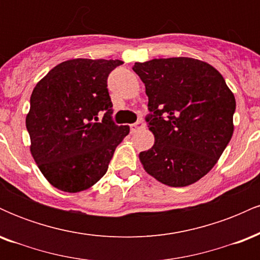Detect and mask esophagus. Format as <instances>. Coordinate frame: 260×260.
Listing matches in <instances>:
<instances>
[{
  "label": "esophagus",
  "mask_w": 260,
  "mask_h": 260,
  "mask_svg": "<svg viewBox=\"0 0 260 260\" xmlns=\"http://www.w3.org/2000/svg\"><path fill=\"white\" fill-rule=\"evenodd\" d=\"M144 128H145L144 122L138 121V122H136V123L131 124V132L136 133V132H138V131H140V129H144Z\"/></svg>",
  "instance_id": "esophagus-1"
}]
</instances>
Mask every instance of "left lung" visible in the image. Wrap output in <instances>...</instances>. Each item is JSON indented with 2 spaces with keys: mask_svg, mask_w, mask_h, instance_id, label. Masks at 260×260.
Segmentation results:
<instances>
[{
  "mask_svg": "<svg viewBox=\"0 0 260 260\" xmlns=\"http://www.w3.org/2000/svg\"><path fill=\"white\" fill-rule=\"evenodd\" d=\"M145 85L154 145L139 154L143 168L170 187H186L214 168L234 133L236 100L211 64L190 57L136 62Z\"/></svg>",
  "mask_w": 260,
  "mask_h": 260,
  "instance_id": "1",
  "label": "left lung"
}]
</instances>
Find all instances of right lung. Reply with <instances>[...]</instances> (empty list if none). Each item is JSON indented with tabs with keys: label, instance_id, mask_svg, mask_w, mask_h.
Segmentation results:
<instances>
[{
	"label": "right lung",
	"instance_id": "1",
	"mask_svg": "<svg viewBox=\"0 0 260 260\" xmlns=\"http://www.w3.org/2000/svg\"><path fill=\"white\" fill-rule=\"evenodd\" d=\"M120 59L73 58L39 80L25 118L30 153L44 177L77 193L106 174L115 149L129 133L111 120L107 77ZM104 113L103 121L97 116Z\"/></svg>",
	"mask_w": 260,
	"mask_h": 260
}]
</instances>
